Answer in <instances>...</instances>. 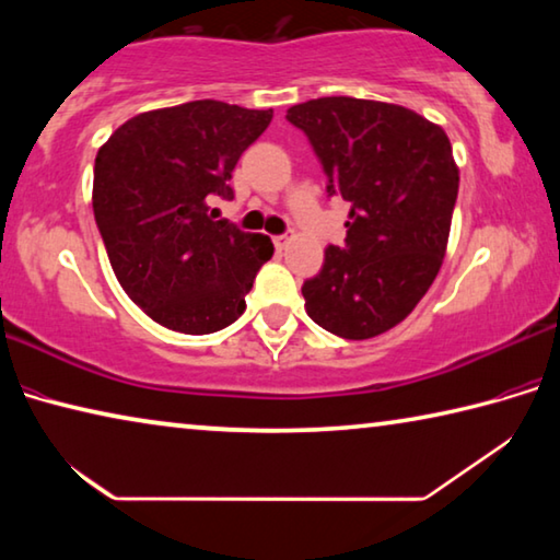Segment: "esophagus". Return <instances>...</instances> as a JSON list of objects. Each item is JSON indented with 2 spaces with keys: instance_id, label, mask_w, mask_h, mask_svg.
<instances>
[{
  "instance_id": "1",
  "label": "esophagus",
  "mask_w": 560,
  "mask_h": 560,
  "mask_svg": "<svg viewBox=\"0 0 560 560\" xmlns=\"http://www.w3.org/2000/svg\"><path fill=\"white\" fill-rule=\"evenodd\" d=\"M273 246H277V252H281V249H287V244H289V234H277L273 236Z\"/></svg>"
}]
</instances>
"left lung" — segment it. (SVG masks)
<instances>
[{
	"label": "left lung",
	"instance_id": "left-lung-1",
	"mask_svg": "<svg viewBox=\"0 0 560 560\" xmlns=\"http://www.w3.org/2000/svg\"><path fill=\"white\" fill-rule=\"evenodd\" d=\"M328 177V197L350 202L346 244L303 281L306 314L348 340L400 324L442 267L459 189L450 138L393 103L314 98L287 110Z\"/></svg>",
	"mask_w": 560,
	"mask_h": 560
}]
</instances>
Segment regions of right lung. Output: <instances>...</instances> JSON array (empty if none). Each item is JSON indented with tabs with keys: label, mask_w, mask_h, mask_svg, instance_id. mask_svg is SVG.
I'll return each mask as SVG.
<instances>
[{
	"label": "right lung",
	"mask_w": 560,
	"mask_h": 560,
	"mask_svg": "<svg viewBox=\"0 0 560 560\" xmlns=\"http://www.w3.org/2000/svg\"><path fill=\"white\" fill-rule=\"evenodd\" d=\"M273 110L189 101L130 118L98 150L93 214L122 291L160 326L205 336L244 314L269 236L214 220Z\"/></svg>",
	"instance_id": "obj_1"
}]
</instances>
